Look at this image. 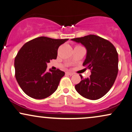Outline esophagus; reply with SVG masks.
Instances as JSON below:
<instances>
[{
	"mask_svg": "<svg viewBox=\"0 0 132 132\" xmlns=\"http://www.w3.org/2000/svg\"><path fill=\"white\" fill-rule=\"evenodd\" d=\"M66 74L69 75V76H72L73 73L72 72H66Z\"/></svg>",
	"mask_w": 132,
	"mask_h": 132,
	"instance_id": "1",
	"label": "esophagus"
}]
</instances>
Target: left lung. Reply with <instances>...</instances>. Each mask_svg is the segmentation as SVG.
Here are the masks:
<instances>
[{"mask_svg": "<svg viewBox=\"0 0 132 132\" xmlns=\"http://www.w3.org/2000/svg\"><path fill=\"white\" fill-rule=\"evenodd\" d=\"M71 40L82 44L87 50L83 65L91 70L89 77L83 78L75 86L76 91L86 99L102 97L114 84L118 72V54L112 43L94 35Z\"/></svg>", "mask_w": 132, "mask_h": 132, "instance_id": "1", "label": "left lung"}]
</instances>
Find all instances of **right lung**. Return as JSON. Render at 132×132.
<instances>
[{
	"label": "right lung",
	"instance_id": "obj_1",
	"mask_svg": "<svg viewBox=\"0 0 132 132\" xmlns=\"http://www.w3.org/2000/svg\"><path fill=\"white\" fill-rule=\"evenodd\" d=\"M68 40L41 36L28 41L20 49L14 60L15 77L27 96L42 99L56 91L65 73L59 69L47 72V63L56 59L58 47Z\"/></svg>",
	"mask_w": 132,
	"mask_h": 132
}]
</instances>
